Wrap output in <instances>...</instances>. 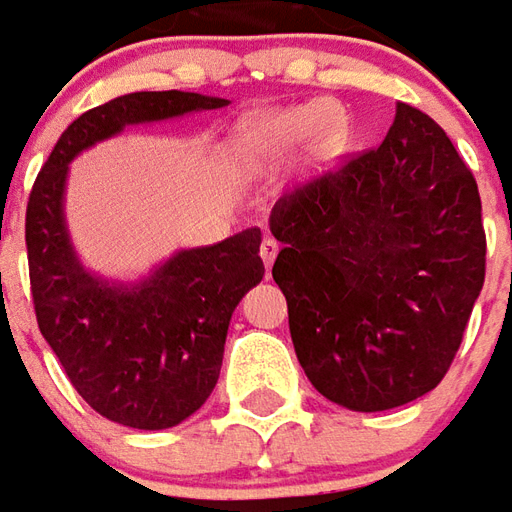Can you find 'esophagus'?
Instances as JSON below:
<instances>
[{"label": "esophagus", "mask_w": 512, "mask_h": 512, "mask_svg": "<svg viewBox=\"0 0 512 512\" xmlns=\"http://www.w3.org/2000/svg\"><path fill=\"white\" fill-rule=\"evenodd\" d=\"M277 255H279V244L274 241V238H271V235H266V238H263V244H260V257H263L266 268L274 266Z\"/></svg>", "instance_id": "esophagus-1"}]
</instances>
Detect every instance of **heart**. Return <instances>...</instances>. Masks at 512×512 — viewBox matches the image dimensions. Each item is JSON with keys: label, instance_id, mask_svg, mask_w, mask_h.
<instances>
[{"label": "heart", "instance_id": "obj_1", "mask_svg": "<svg viewBox=\"0 0 512 512\" xmlns=\"http://www.w3.org/2000/svg\"><path fill=\"white\" fill-rule=\"evenodd\" d=\"M307 142L315 158L334 156L343 145V117L326 104L268 109L246 117L233 136V156L244 167L279 164Z\"/></svg>", "mask_w": 512, "mask_h": 512}]
</instances>
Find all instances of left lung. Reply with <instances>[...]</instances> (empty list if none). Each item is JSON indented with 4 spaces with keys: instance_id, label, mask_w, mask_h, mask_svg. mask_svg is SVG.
I'll return each instance as SVG.
<instances>
[{
    "instance_id": "left-lung-1",
    "label": "left lung",
    "mask_w": 512,
    "mask_h": 512,
    "mask_svg": "<svg viewBox=\"0 0 512 512\" xmlns=\"http://www.w3.org/2000/svg\"><path fill=\"white\" fill-rule=\"evenodd\" d=\"M274 282L299 365L351 411L406 406L450 370L485 279L474 175L428 115L397 104L376 150L282 194Z\"/></svg>"
}]
</instances>
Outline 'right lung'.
<instances>
[{
	"instance_id": "obj_1",
	"label": "right lung",
	"mask_w": 512,
	"mask_h": 512,
	"mask_svg": "<svg viewBox=\"0 0 512 512\" xmlns=\"http://www.w3.org/2000/svg\"><path fill=\"white\" fill-rule=\"evenodd\" d=\"M200 93H128L76 117L40 169L27 205V257L40 334L73 389L126 428L164 430L208 400L238 301L263 279L260 227L180 249L136 282L93 274L65 224L68 164L139 123L222 109Z\"/></svg>"
}]
</instances>
